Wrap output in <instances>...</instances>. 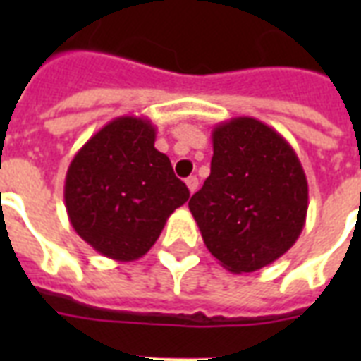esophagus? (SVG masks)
Here are the masks:
<instances>
[{"instance_id": "1", "label": "esophagus", "mask_w": 361, "mask_h": 361, "mask_svg": "<svg viewBox=\"0 0 361 361\" xmlns=\"http://www.w3.org/2000/svg\"><path fill=\"white\" fill-rule=\"evenodd\" d=\"M185 183H187V187H189V192H191V195L198 189V178H197V176H189V178L185 180Z\"/></svg>"}]
</instances>
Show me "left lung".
<instances>
[{"mask_svg": "<svg viewBox=\"0 0 361 361\" xmlns=\"http://www.w3.org/2000/svg\"><path fill=\"white\" fill-rule=\"evenodd\" d=\"M212 172L189 200L208 251L232 274H251L300 238L307 178L292 146L255 118H232L212 133Z\"/></svg>", "mask_w": 361, "mask_h": 361, "instance_id": "left-lung-1", "label": "left lung"}]
</instances>
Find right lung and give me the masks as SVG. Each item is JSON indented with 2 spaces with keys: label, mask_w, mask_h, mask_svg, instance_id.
<instances>
[{
  "label": "right lung",
  "mask_w": 361,
  "mask_h": 361,
  "mask_svg": "<svg viewBox=\"0 0 361 361\" xmlns=\"http://www.w3.org/2000/svg\"><path fill=\"white\" fill-rule=\"evenodd\" d=\"M63 198L71 225L87 245L130 262L152 249L166 219L189 200V189L155 149L152 121L120 116L76 152Z\"/></svg>",
  "instance_id": "right-lung-1"
}]
</instances>
